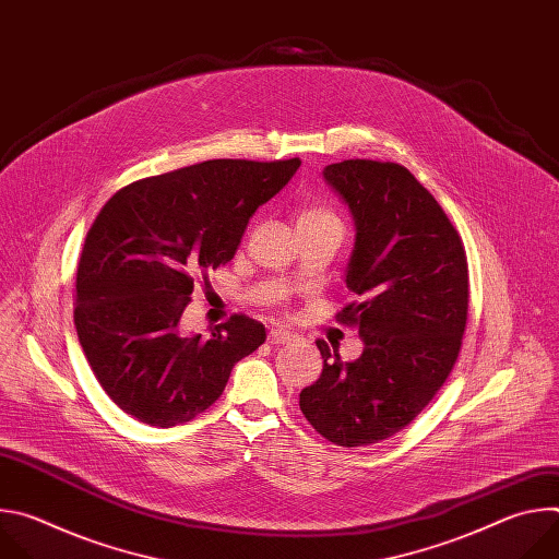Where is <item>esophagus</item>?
Returning a JSON list of instances; mask_svg holds the SVG:
<instances>
[{"label":"esophagus","instance_id":"esophagus-1","mask_svg":"<svg viewBox=\"0 0 559 559\" xmlns=\"http://www.w3.org/2000/svg\"><path fill=\"white\" fill-rule=\"evenodd\" d=\"M292 341H294V336L289 332H285V330H272L270 336H267L270 345H287Z\"/></svg>","mask_w":559,"mask_h":559}]
</instances>
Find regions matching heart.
<instances>
[{
    "label": "heart",
    "instance_id": "obj_1",
    "mask_svg": "<svg viewBox=\"0 0 559 559\" xmlns=\"http://www.w3.org/2000/svg\"><path fill=\"white\" fill-rule=\"evenodd\" d=\"M300 223H302V225H307V223H311V225H334V227L341 229L338 216H336L332 210L321 207V205L302 210L300 216H298V225H300Z\"/></svg>",
    "mask_w": 559,
    "mask_h": 559
}]
</instances>
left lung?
<instances>
[{
	"label": "left lung",
	"instance_id": "left-lung-1",
	"mask_svg": "<svg viewBox=\"0 0 559 559\" xmlns=\"http://www.w3.org/2000/svg\"><path fill=\"white\" fill-rule=\"evenodd\" d=\"M352 212L345 283L360 298L336 318L358 328L362 354L343 362L316 341L323 373L300 391L309 425L338 447L405 429L449 378L466 328L468 265L440 203L397 164L349 158L323 170Z\"/></svg>",
	"mask_w": 559,
	"mask_h": 559
}]
</instances>
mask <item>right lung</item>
Masks as SVG:
<instances>
[{"mask_svg":"<svg viewBox=\"0 0 559 559\" xmlns=\"http://www.w3.org/2000/svg\"><path fill=\"white\" fill-rule=\"evenodd\" d=\"M298 166L212 158L134 181L102 207L76 267L74 328L119 409L150 427L190 423L265 343L263 323L243 313L207 338L183 334L181 316L197 276L234 259L250 216Z\"/></svg>","mask_w":559,"mask_h":559,"instance_id":"add662e5","label":"right lung"}]
</instances>
